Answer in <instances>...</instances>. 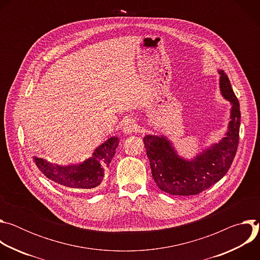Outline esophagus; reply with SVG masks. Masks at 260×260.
Listing matches in <instances>:
<instances>
[{
	"instance_id": "esophagus-1",
	"label": "esophagus",
	"mask_w": 260,
	"mask_h": 260,
	"mask_svg": "<svg viewBox=\"0 0 260 260\" xmlns=\"http://www.w3.org/2000/svg\"><path fill=\"white\" fill-rule=\"evenodd\" d=\"M137 131V123L134 119H125L122 124V132L125 135H131Z\"/></svg>"
}]
</instances>
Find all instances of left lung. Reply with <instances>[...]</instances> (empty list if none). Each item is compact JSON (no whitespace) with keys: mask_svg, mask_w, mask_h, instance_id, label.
<instances>
[{"mask_svg":"<svg viewBox=\"0 0 260 260\" xmlns=\"http://www.w3.org/2000/svg\"><path fill=\"white\" fill-rule=\"evenodd\" d=\"M220 91L231 102L225 137L187 160L180 157L165 136L147 135L143 142L158 188L172 196H194L210 188L229 172L239 145L241 111L239 101L224 71L219 70Z\"/></svg>","mask_w":260,"mask_h":260,"instance_id":"left-lung-1","label":"left lung"}]
</instances>
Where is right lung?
<instances>
[{"instance_id":"1","label":"right lung","mask_w":260,"mask_h":260,"mask_svg":"<svg viewBox=\"0 0 260 260\" xmlns=\"http://www.w3.org/2000/svg\"><path fill=\"white\" fill-rule=\"evenodd\" d=\"M118 144L117 137L110 138L96 148L91 157L75 165L59 166L36 156L34 160L38 169L51 181L66 187L88 190L98 187L102 183Z\"/></svg>"}]
</instances>
